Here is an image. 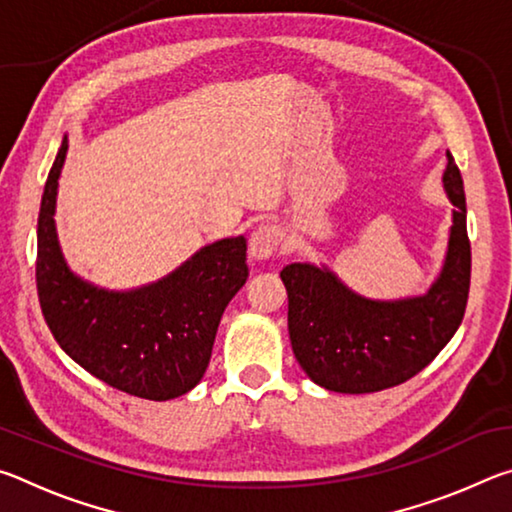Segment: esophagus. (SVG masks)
Returning a JSON list of instances; mask_svg holds the SVG:
<instances>
[{"label":"esophagus","instance_id":"esophagus-1","mask_svg":"<svg viewBox=\"0 0 512 512\" xmlns=\"http://www.w3.org/2000/svg\"><path fill=\"white\" fill-rule=\"evenodd\" d=\"M282 230L280 225L275 223H264L259 225V228L250 235V241H248V253L250 257L255 259H268L280 253L282 248Z\"/></svg>","mask_w":512,"mask_h":512}]
</instances>
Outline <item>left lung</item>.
Wrapping results in <instances>:
<instances>
[{"label":"left lung","mask_w":512,"mask_h":512,"mask_svg":"<svg viewBox=\"0 0 512 512\" xmlns=\"http://www.w3.org/2000/svg\"><path fill=\"white\" fill-rule=\"evenodd\" d=\"M445 189L454 203L447 259L427 296L375 302L352 293L327 268L289 264L291 348L314 384L336 393H377L404 384L438 357L465 316L472 250L461 171L447 153Z\"/></svg>","instance_id":"8db88e82"}]
</instances>
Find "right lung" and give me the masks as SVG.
<instances>
[{"label": "right lung", "instance_id": "right-lung-1", "mask_svg": "<svg viewBox=\"0 0 512 512\" xmlns=\"http://www.w3.org/2000/svg\"><path fill=\"white\" fill-rule=\"evenodd\" d=\"M63 140L38 214L36 284L45 323L60 348L108 386L144 400H173L201 381L221 316L248 277L246 239H221L151 287L112 293L69 271L54 207Z\"/></svg>", "mask_w": 512, "mask_h": 512}]
</instances>
